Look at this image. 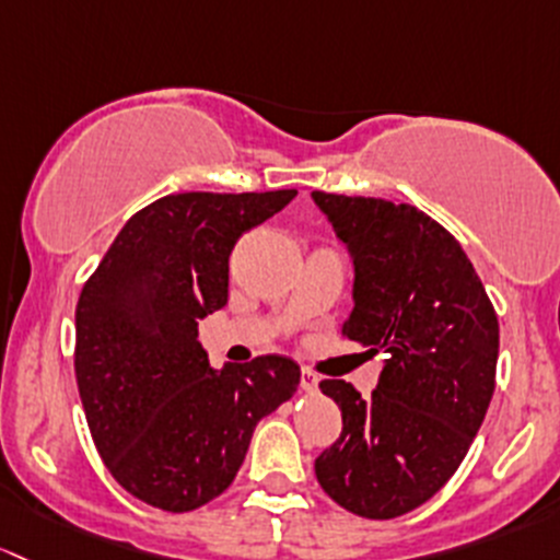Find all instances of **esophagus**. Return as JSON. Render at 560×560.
Instances as JSON below:
<instances>
[{
    "instance_id": "obj_1",
    "label": "esophagus",
    "mask_w": 560,
    "mask_h": 560,
    "mask_svg": "<svg viewBox=\"0 0 560 560\" xmlns=\"http://www.w3.org/2000/svg\"><path fill=\"white\" fill-rule=\"evenodd\" d=\"M299 385H302V390L313 394V390H318V374H315L313 369H302V372H299Z\"/></svg>"
}]
</instances>
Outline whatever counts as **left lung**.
I'll return each mask as SVG.
<instances>
[{
  "label": "left lung",
  "instance_id": "8db88e82",
  "mask_svg": "<svg viewBox=\"0 0 560 560\" xmlns=\"http://www.w3.org/2000/svg\"><path fill=\"white\" fill-rule=\"evenodd\" d=\"M353 256L342 337L388 355L369 399L345 380L320 390L342 434L315 458L320 488L348 512L388 521L455 475L495 388L499 320L464 247L412 205L313 191Z\"/></svg>",
  "mask_w": 560,
  "mask_h": 560
}]
</instances>
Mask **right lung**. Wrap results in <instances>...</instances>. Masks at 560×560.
I'll return each mask as SVG.
<instances>
[{
    "label": "right lung",
    "instance_id": "add662e5",
    "mask_svg": "<svg viewBox=\"0 0 560 560\" xmlns=\"http://www.w3.org/2000/svg\"><path fill=\"white\" fill-rule=\"evenodd\" d=\"M293 188L170 194L126 221L74 310V377L109 475L166 512H191L237 477L253 429L296 394L299 366L258 355L210 366L199 318L229 299V256Z\"/></svg>",
    "mask_w": 560,
    "mask_h": 560
}]
</instances>
